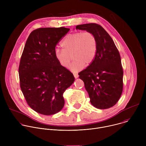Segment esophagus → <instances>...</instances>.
<instances>
[{"label": "esophagus", "instance_id": "esophagus-1", "mask_svg": "<svg viewBox=\"0 0 146 146\" xmlns=\"http://www.w3.org/2000/svg\"><path fill=\"white\" fill-rule=\"evenodd\" d=\"M73 76H74L75 78H77L78 77V75L77 73H73Z\"/></svg>", "mask_w": 146, "mask_h": 146}]
</instances>
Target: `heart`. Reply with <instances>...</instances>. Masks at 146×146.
<instances>
[{
	"instance_id": "obj_1",
	"label": "heart",
	"mask_w": 146,
	"mask_h": 146,
	"mask_svg": "<svg viewBox=\"0 0 146 146\" xmlns=\"http://www.w3.org/2000/svg\"><path fill=\"white\" fill-rule=\"evenodd\" d=\"M62 50L55 49L54 55L59 65L66 68L72 59L74 60L69 69L74 72L79 71L84 65L94 61L97 52V41L90 32H77L68 35L61 43Z\"/></svg>"
}]
</instances>
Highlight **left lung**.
<instances>
[{"label":"left lung","instance_id":"obj_1","mask_svg":"<svg viewBox=\"0 0 146 146\" xmlns=\"http://www.w3.org/2000/svg\"><path fill=\"white\" fill-rule=\"evenodd\" d=\"M76 29L92 33L97 41V52L92 64L78 73L84 83L92 105L106 109L114 106L123 89L121 56L114 41L100 25L90 23L77 25Z\"/></svg>","mask_w":146,"mask_h":146}]
</instances>
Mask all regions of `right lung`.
Masks as SVG:
<instances>
[{
    "label": "right lung",
    "instance_id": "obj_1",
    "mask_svg": "<svg viewBox=\"0 0 146 146\" xmlns=\"http://www.w3.org/2000/svg\"><path fill=\"white\" fill-rule=\"evenodd\" d=\"M70 29L38 28L25 43L19 66L20 87L28 105L41 114L49 115L64 106L63 94L75 80L73 74L56 60L55 46Z\"/></svg>",
    "mask_w": 146,
    "mask_h": 146
}]
</instances>
